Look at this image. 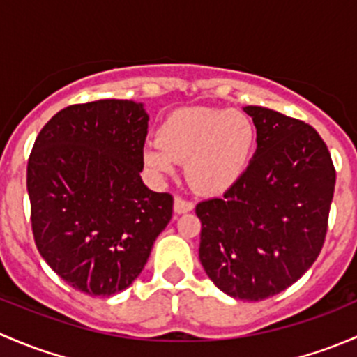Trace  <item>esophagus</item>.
<instances>
[{"label": "esophagus", "mask_w": 357, "mask_h": 357, "mask_svg": "<svg viewBox=\"0 0 357 357\" xmlns=\"http://www.w3.org/2000/svg\"><path fill=\"white\" fill-rule=\"evenodd\" d=\"M193 211V202L183 199V197H176L174 199V212L178 214H185V212Z\"/></svg>", "instance_id": "34e87169"}]
</instances>
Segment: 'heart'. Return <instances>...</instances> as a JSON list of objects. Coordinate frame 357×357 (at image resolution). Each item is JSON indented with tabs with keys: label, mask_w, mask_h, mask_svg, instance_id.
<instances>
[{
	"label": "heart",
	"mask_w": 357,
	"mask_h": 357,
	"mask_svg": "<svg viewBox=\"0 0 357 357\" xmlns=\"http://www.w3.org/2000/svg\"><path fill=\"white\" fill-rule=\"evenodd\" d=\"M254 139V124L242 112L179 109L162 122L157 142L143 146V160L157 178L172 174L176 164L186 160L190 185L205 195H219L245 174Z\"/></svg>",
	"instance_id": "1"
}]
</instances>
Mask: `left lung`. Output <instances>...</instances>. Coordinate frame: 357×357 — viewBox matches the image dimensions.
<instances>
[{
	"label": "left lung",
	"instance_id": "obj_1",
	"mask_svg": "<svg viewBox=\"0 0 357 357\" xmlns=\"http://www.w3.org/2000/svg\"><path fill=\"white\" fill-rule=\"evenodd\" d=\"M257 129L245 174L197 205L200 262L225 294L264 301L318 259L328 229L335 167L312 126L264 107L243 109Z\"/></svg>",
	"mask_w": 357,
	"mask_h": 357
}]
</instances>
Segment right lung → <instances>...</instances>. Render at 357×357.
<instances>
[{"instance_id":"1","label":"right lung","mask_w":357,"mask_h":357,"mask_svg":"<svg viewBox=\"0 0 357 357\" xmlns=\"http://www.w3.org/2000/svg\"><path fill=\"white\" fill-rule=\"evenodd\" d=\"M149 114L131 100L77 103L53 115L27 162L36 247L75 290L110 297L145 268L172 218L171 193L146 188Z\"/></svg>"}]
</instances>
